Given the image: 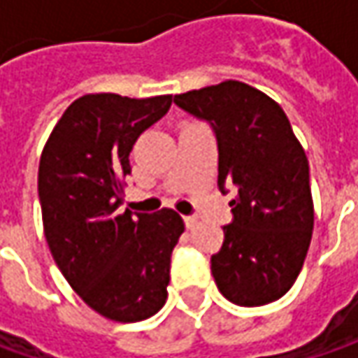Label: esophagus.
I'll list each match as a JSON object with an SVG mask.
<instances>
[{
    "mask_svg": "<svg viewBox=\"0 0 358 358\" xmlns=\"http://www.w3.org/2000/svg\"><path fill=\"white\" fill-rule=\"evenodd\" d=\"M183 221H185L187 229H193L195 225H197V221H199V219H197V217H193V215H185V217H183Z\"/></svg>",
    "mask_w": 358,
    "mask_h": 358,
    "instance_id": "esophagus-1",
    "label": "esophagus"
}]
</instances>
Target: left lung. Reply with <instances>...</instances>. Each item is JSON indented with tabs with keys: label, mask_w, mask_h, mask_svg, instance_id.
I'll return each instance as SVG.
<instances>
[{
	"label": "left lung",
	"mask_w": 358,
	"mask_h": 358,
	"mask_svg": "<svg viewBox=\"0 0 358 358\" xmlns=\"http://www.w3.org/2000/svg\"><path fill=\"white\" fill-rule=\"evenodd\" d=\"M175 103L211 123L217 183L237 187L233 223L211 257L219 291L239 307L281 299L303 268L315 223L309 161L289 119L275 99L235 79L175 95Z\"/></svg>",
	"instance_id": "1"
}]
</instances>
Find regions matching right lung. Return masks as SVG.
I'll use <instances>...</instances> for the list:
<instances>
[{"label": "right lung", "instance_id": "obj_1", "mask_svg": "<svg viewBox=\"0 0 358 358\" xmlns=\"http://www.w3.org/2000/svg\"><path fill=\"white\" fill-rule=\"evenodd\" d=\"M171 101L87 93L63 111L41 151L37 189L49 251L83 303L109 321H143L167 301L183 219L173 209L121 213L119 205L133 145Z\"/></svg>", "mask_w": 358, "mask_h": 358}]
</instances>
